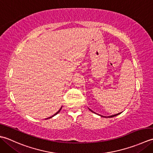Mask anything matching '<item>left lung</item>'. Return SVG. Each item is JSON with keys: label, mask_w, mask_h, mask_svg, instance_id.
Segmentation results:
<instances>
[{"label": "left lung", "mask_w": 153, "mask_h": 153, "mask_svg": "<svg viewBox=\"0 0 153 153\" xmlns=\"http://www.w3.org/2000/svg\"><path fill=\"white\" fill-rule=\"evenodd\" d=\"M92 112H94V111H92ZM120 113H119V114H115V115H113V116H108V117H114V116H117L118 114H120ZM102 117H104V116H102Z\"/></svg>", "instance_id": "left-lung-1"}]
</instances>
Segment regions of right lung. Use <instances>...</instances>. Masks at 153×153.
Instances as JSON below:
<instances>
[{"mask_svg": "<svg viewBox=\"0 0 153 153\" xmlns=\"http://www.w3.org/2000/svg\"><path fill=\"white\" fill-rule=\"evenodd\" d=\"M61 108H61V109H60V110H59V111H57V113H56V114H54V115H53V116H51V117H49V118H51V117H53V116H55V115H56V114H58V113H59V111H61ZM49 118H47V119H49Z\"/></svg>", "mask_w": 153, "mask_h": 153, "instance_id": "1", "label": "right lung"}]
</instances>
